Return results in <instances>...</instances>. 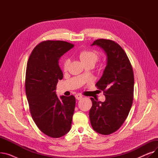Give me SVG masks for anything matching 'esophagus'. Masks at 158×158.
I'll return each instance as SVG.
<instances>
[{
  "instance_id": "1",
  "label": "esophagus",
  "mask_w": 158,
  "mask_h": 158,
  "mask_svg": "<svg viewBox=\"0 0 158 158\" xmlns=\"http://www.w3.org/2000/svg\"><path fill=\"white\" fill-rule=\"evenodd\" d=\"M75 97H76V99H77V100H81V99L82 98V96L80 94H76Z\"/></svg>"
}]
</instances>
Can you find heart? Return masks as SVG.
<instances>
[{"label": "heart", "instance_id": "b5f03b06", "mask_svg": "<svg viewBox=\"0 0 158 158\" xmlns=\"http://www.w3.org/2000/svg\"><path fill=\"white\" fill-rule=\"evenodd\" d=\"M79 59L81 62L85 64H92L95 65L98 61L100 54L99 52L94 49H85L81 51L79 54ZM70 64V60L65 59L63 63V69L64 70L68 69L69 65Z\"/></svg>", "mask_w": 158, "mask_h": 158}]
</instances>
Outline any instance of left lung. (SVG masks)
Returning <instances> with one entry per match:
<instances>
[{
	"mask_svg": "<svg viewBox=\"0 0 158 158\" xmlns=\"http://www.w3.org/2000/svg\"><path fill=\"white\" fill-rule=\"evenodd\" d=\"M94 45L102 48L107 56L102 76L95 85L103 92L106 101L91 98L89 117L94 131L108 135L122 126L129 114L134 97V73L126 52L115 41L98 39Z\"/></svg>",
	"mask_w": 158,
	"mask_h": 158,
	"instance_id": "left-lung-1",
	"label": "left lung"
}]
</instances>
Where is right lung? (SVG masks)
Here are the masks:
<instances>
[{
    "label": "right lung",
    "instance_id": "right-lung-1",
    "mask_svg": "<svg viewBox=\"0 0 158 158\" xmlns=\"http://www.w3.org/2000/svg\"><path fill=\"white\" fill-rule=\"evenodd\" d=\"M73 47L64 41H44L32 50L27 61L25 87L29 111L38 129L51 138L64 136L72 125L76 98H59L55 90L63 76L60 58Z\"/></svg>",
    "mask_w": 158,
    "mask_h": 158
}]
</instances>
